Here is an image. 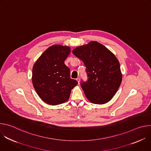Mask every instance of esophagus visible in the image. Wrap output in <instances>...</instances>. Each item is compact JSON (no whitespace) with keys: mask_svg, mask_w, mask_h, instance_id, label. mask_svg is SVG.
<instances>
[{"mask_svg":"<svg viewBox=\"0 0 151 151\" xmlns=\"http://www.w3.org/2000/svg\"><path fill=\"white\" fill-rule=\"evenodd\" d=\"M76 81H78V84H79V82H80V79H79V78H76Z\"/></svg>","mask_w":151,"mask_h":151,"instance_id":"esophagus-1","label":"esophagus"}]
</instances>
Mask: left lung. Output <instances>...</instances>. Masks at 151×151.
I'll list each match as a JSON object with an SVG mask.
<instances>
[{
	"mask_svg": "<svg viewBox=\"0 0 151 151\" xmlns=\"http://www.w3.org/2000/svg\"><path fill=\"white\" fill-rule=\"evenodd\" d=\"M73 54L86 67L88 79L81 82L86 97L94 104H101L110 101L122 81L119 63L115 55L96 41L76 48Z\"/></svg>",
	"mask_w": 151,
	"mask_h": 151,
	"instance_id": "1",
	"label": "left lung"
}]
</instances>
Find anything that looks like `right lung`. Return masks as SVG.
I'll use <instances>...</instances> for the list:
<instances>
[{
  "instance_id": "add662e5",
  "label": "right lung",
  "mask_w": 151,
  "mask_h": 151,
  "mask_svg": "<svg viewBox=\"0 0 151 151\" xmlns=\"http://www.w3.org/2000/svg\"><path fill=\"white\" fill-rule=\"evenodd\" d=\"M70 47L54 45L45 50L35 63L32 70L34 88L47 104L57 105L68 100L72 88L78 84L70 78L69 68L64 64Z\"/></svg>"
}]
</instances>
